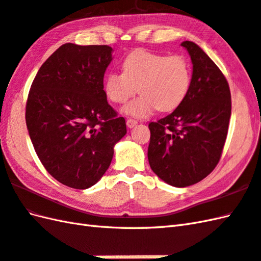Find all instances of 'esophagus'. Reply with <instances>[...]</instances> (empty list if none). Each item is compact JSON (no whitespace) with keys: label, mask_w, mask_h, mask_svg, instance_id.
Segmentation results:
<instances>
[{"label":"esophagus","mask_w":261,"mask_h":261,"mask_svg":"<svg viewBox=\"0 0 261 261\" xmlns=\"http://www.w3.org/2000/svg\"><path fill=\"white\" fill-rule=\"evenodd\" d=\"M126 125H127V127H128V128H133V127L137 125V120L128 118L126 120Z\"/></svg>","instance_id":"esophagus-1"}]
</instances>
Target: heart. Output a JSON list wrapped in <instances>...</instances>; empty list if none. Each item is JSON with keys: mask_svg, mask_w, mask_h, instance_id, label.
Segmentation results:
<instances>
[{"mask_svg": "<svg viewBox=\"0 0 261 261\" xmlns=\"http://www.w3.org/2000/svg\"><path fill=\"white\" fill-rule=\"evenodd\" d=\"M123 73L111 72L103 80V90L109 100L124 103L138 91L136 99L123 108V113L144 118L156 108L160 112L175 109L187 97L191 86V67L182 56H165L146 50H136L127 56Z\"/></svg>", "mask_w": 261, "mask_h": 261, "instance_id": "1", "label": "heart"}]
</instances>
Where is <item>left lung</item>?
<instances>
[{"mask_svg":"<svg viewBox=\"0 0 261 261\" xmlns=\"http://www.w3.org/2000/svg\"><path fill=\"white\" fill-rule=\"evenodd\" d=\"M181 45L193 65L190 89L174 112L149 123L147 150L152 171L175 188L198 183L214 170L231 116V94L223 73L198 44Z\"/></svg>","mask_w":261,"mask_h":261,"instance_id":"8db88e82","label":"left lung"}]
</instances>
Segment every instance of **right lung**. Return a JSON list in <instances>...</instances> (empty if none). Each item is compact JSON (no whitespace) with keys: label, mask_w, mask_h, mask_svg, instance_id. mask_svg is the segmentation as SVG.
Returning <instances> with one entry per match:
<instances>
[{"label":"right lung","mask_w":261,"mask_h":261,"mask_svg":"<svg viewBox=\"0 0 261 261\" xmlns=\"http://www.w3.org/2000/svg\"><path fill=\"white\" fill-rule=\"evenodd\" d=\"M108 45L66 43L40 67L29 92L25 121L44 169L69 188L85 190L105 174L126 121L107 101Z\"/></svg>","instance_id":"obj_1"}]
</instances>
